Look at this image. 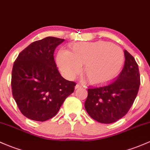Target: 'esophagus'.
<instances>
[{
  "label": "esophagus",
  "mask_w": 150,
  "mask_h": 150,
  "mask_svg": "<svg viewBox=\"0 0 150 150\" xmlns=\"http://www.w3.org/2000/svg\"><path fill=\"white\" fill-rule=\"evenodd\" d=\"M80 88H81V86L80 84H76L75 86V89H79Z\"/></svg>",
  "instance_id": "34e87169"
}]
</instances>
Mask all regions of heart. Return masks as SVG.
I'll return each instance as SVG.
<instances>
[{
    "label": "heart",
    "instance_id": "obj_1",
    "mask_svg": "<svg viewBox=\"0 0 150 150\" xmlns=\"http://www.w3.org/2000/svg\"><path fill=\"white\" fill-rule=\"evenodd\" d=\"M71 49H60L57 55L59 69L69 79L79 74L84 64V73L91 84H106L120 74L125 62L123 50L108 41L77 43Z\"/></svg>",
    "mask_w": 150,
    "mask_h": 150
}]
</instances>
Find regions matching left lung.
Instances as JSON below:
<instances>
[{"label":"left lung","instance_id":"obj_1","mask_svg":"<svg viewBox=\"0 0 150 150\" xmlns=\"http://www.w3.org/2000/svg\"><path fill=\"white\" fill-rule=\"evenodd\" d=\"M124 52L125 65L115 81L88 88L85 109L91 118L100 123L111 124L122 118L132 106L139 91V67L128 51Z\"/></svg>","mask_w":150,"mask_h":150}]
</instances>
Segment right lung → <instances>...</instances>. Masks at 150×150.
<instances>
[{
  "instance_id": "1",
  "label": "right lung",
  "mask_w": 150,
  "mask_h": 150,
  "mask_svg": "<svg viewBox=\"0 0 150 150\" xmlns=\"http://www.w3.org/2000/svg\"><path fill=\"white\" fill-rule=\"evenodd\" d=\"M64 39L49 36L31 43L13 64L11 88L13 99L27 118L44 122L57 114L76 83L61 76L54 61L56 48Z\"/></svg>"
}]
</instances>
